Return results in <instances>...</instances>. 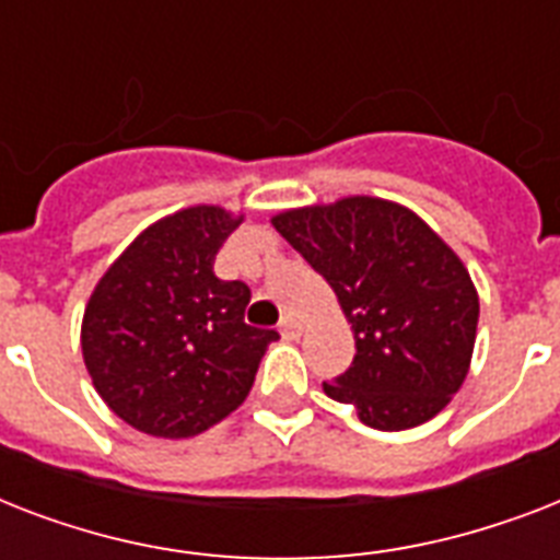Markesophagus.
<instances>
[{
  "label": "esophagus",
  "mask_w": 560,
  "mask_h": 560,
  "mask_svg": "<svg viewBox=\"0 0 560 560\" xmlns=\"http://www.w3.org/2000/svg\"><path fill=\"white\" fill-rule=\"evenodd\" d=\"M279 331L284 340H299V337H302V323H299L296 316H284L279 325Z\"/></svg>",
  "instance_id": "1"
}]
</instances>
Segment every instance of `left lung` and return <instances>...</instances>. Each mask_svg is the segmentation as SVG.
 I'll return each mask as SVG.
<instances>
[{"mask_svg": "<svg viewBox=\"0 0 560 560\" xmlns=\"http://www.w3.org/2000/svg\"><path fill=\"white\" fill-rule=\"evenodd\" d=\"M340 299L354 360L328 398L374 430H409L439 416L468 374L479 299L451 246L398 202L346 197L272 218Z\"/></svg>", "mask_w": 560, "mask_h": 560, "instance_id": "obj_1", "label": "left lung"}]
</instances>
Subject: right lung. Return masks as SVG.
I'll return each instance as SVG.
<instances>
[{"mask_svg": "<svg viewBox=\"0 0 560 560\" xmlns=\"http://www.w3.org/2000/svg\"><path fill=\"white\" fill-rule=\"evenodd\" d=\"M241 226L218 206L153 223L118 255L83 311L81 349L95 389L127 424L188 439L244 404L279 334L244 323L249 288L214 276Z\"/></svg>", "mask_w": 560, "mask_h": 560, "instance_id": "1", "label": "right lung"}]
</instances>
